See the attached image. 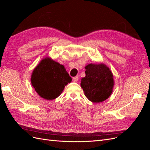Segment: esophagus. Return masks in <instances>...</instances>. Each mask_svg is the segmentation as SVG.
<instances>
[{
	"mask_svg": "<svg viewBox=\"0 0 150 150\" xmlns=\"http://www.w3.org/2000/svg\"><path fill=\"white\" fill-rule=\"evenodd\" d=\"M78 79H79L78 76H75L73 78H72V81H73L74 82H77V81H78Z\"/></svg>",
	"mask_w": 150,
	"mask_h": 150,
	"instance_id": "34e87169",
	"label": "esophagus"
}]
</instances>
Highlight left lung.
<instances>
[{
	"instance_id": "obj_1",
	"label": "left lung",
	"mask_w": 150,
	"mask_h": 150,
	"mask_svg": "<svg viewBox=\"0 0 150 150\" xmlns=\"http://www.w3.org/2000/svg\"><path fill=\"white\" fill-rule=\"evenodd\" d=\"M86 76L81 79V86L90 101L99 103L111 96L114 87L113 74L106 65L89 64L85 66Z\"/></svg>"
}]
</instances>
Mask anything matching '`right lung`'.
<instances>
[{"label": "right lung", "instance_id": "obj_1", "mask_svg": "<svg viewBox=\"0 0 150 150\" xmlns=\"http://www.w3.org/2000/svg\"><path fill=\"white\" fill-rule=\"evenodd\" d=\"M30 81L40 97L52 100L60 96L72 79L64 66L48 57L42 59L34 68Z\"/></svg>", "mask_w": 150, "mask_h": 150}]
</instances>
